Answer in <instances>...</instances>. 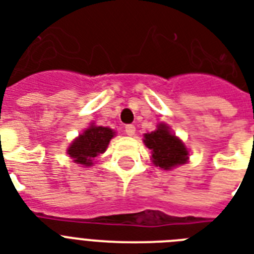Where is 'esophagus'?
Instances as JSON below:
<instances>
[{"label": "esophagus", "instance_id": "esophagus-1", "mask_svg": "<svg viewBox=\"0 0 254 254\" xmlns=\"http://www.w3.org/2000/svg\"><path fill=\"white\" fill-rule=\"evenodd\" d=\"M125 133H127V135H134L135 134L134 125H127V127H125Z\"/></svg>", "mask_w": 254, "mask_h": 254}]
</instances>
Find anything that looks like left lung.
Returning <instances> with one entry per match:
<instances>
[{
	"instance_id": "8db88e82",
	"label": "left lung",
	"mask_w": 254,
	"mask_h": 254,
	"mask_svg": "<svg viewBox=\"0 0 254 254\" xmlns=\"http://www.w3.org/2000/svg\"><path fill=\"white\" fill-rule=\"evenodd\" d=\"M143 142L151 150L155 166L163 170L183 165L189 158V151L183 142L170 133L169 127L165 124H161L155 131L145 134Z\"/></svg>"
}]
</instances>
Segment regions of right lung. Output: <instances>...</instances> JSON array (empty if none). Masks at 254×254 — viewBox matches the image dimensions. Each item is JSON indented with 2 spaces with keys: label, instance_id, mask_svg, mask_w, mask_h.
<instances>
[{
  "label": "right lung",
  "instance_id": "obj_1",
  "mask_svg": "<svg viewBox=\"0 0 254 254\" xmlns=\"http://www.w3.org/2000/svg\"><path fill=\"white\" fill-rule=\"evenodd\" d=\"M115 131L109 127L91 125V127L84 130V133L79 135V138L75 139L68 147L69 157L75 163L91 166L93 158L105 151Z\"/></svg>",
  "mask_w": 254,
  "mask_h": 254
}]
</instances>
